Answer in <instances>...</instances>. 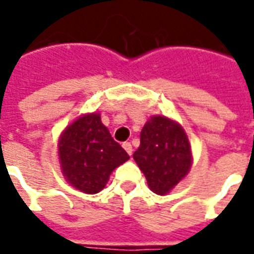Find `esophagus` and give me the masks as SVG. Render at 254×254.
<instances>
[{"label": "esophagus", "mask_w": 254, "mask_h": 254, "mask_svg": "<svg viewBox=\"0 0 254 254\" xmlns=\"http://www.w3.org/2000/svg\"><path fill=\"white\" fill-rule=\"evenodd\" d=\"M123 147L125 149V151H127V154L131 155V153H133V147H131V143L130 142H124L123 143Z\"/></svg>", "instance_id": "obj_1"}]
</instances>
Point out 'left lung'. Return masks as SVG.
<instances>
[{
  "label": "left lung",
  "mask_w": 254,
  "mask_h": 254,
  "mask_svg": "<svg viewBox=\"0 0 254 254\" xmlns=\"http://www.w3.org/2000/svg\"><path fill=\"white\" fill-rule=\"evenodd\" d=\"M146 177L149 189L169 193L189 174L192 154L185 129L165 116H153L141 130V143L133 154Z\"/></svg>",
  "instance_id": "8db88e82"
}]
</instances>
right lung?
Returning <instances> with one entry per match:
<instances>
[{
	"mask_svg": "<svg viewBox=\"0 0 254 254\" xmlns=\"http://www.w3.org/2000/svg\"><path fill=\"white\" fill-rule=\"evenodd\" d=\"M58 146L62 173L69 185L85 193L100 192L112 171L129 159L99 113L75 120L62 133Z\"/></svg>",
	"mask_w": 254,
	"mask_h": 254,
	"instance_id": "1",
	"label": "right lung"
}]
</instances>
